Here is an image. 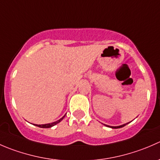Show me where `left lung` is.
Masks as SVG:
<instances>
[{"label":"left lung","instance_id":"left-lung-1","mask_svg":"<svg viewBox=\"0 0 160 160\" xmlns=\"http://www.w3.org/2000/svg\"><path fill=\"white\" fill-rule=\"evenodd\" d=\"M128 123H126V124H124V125H119V126H110V125H106L107 127H110L111 128H122V127L125 126L126 125H128Z\"/></svg>","mask_w":160,"mask_h":160}]
</instances>
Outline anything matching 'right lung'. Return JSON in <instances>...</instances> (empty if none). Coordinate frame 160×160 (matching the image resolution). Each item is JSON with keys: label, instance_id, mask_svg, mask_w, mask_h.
<instances>
[{"label": "right lung", "instance_id": "1", "mask_svg": "<svg viewBox=\"0 0 160 160\" xmlns=\"http://www.w3.org/2000/svg\"><path fill=\"white\" fill-rule=\"evenodd\" d=\"M66 115V114H65ZM65 115L63 116V117L62 118H61L60 119H59V120H58V121H56V122H52V123H49V124H45V125H35V126H38V127H39V128H51V127H52V126H54V125H56V124H58V123H59V122H61V121L62 120V119L64 118V117H65Z\"/></svg>", "mask_w": 160, "mask_h": 160}]
</instances>
